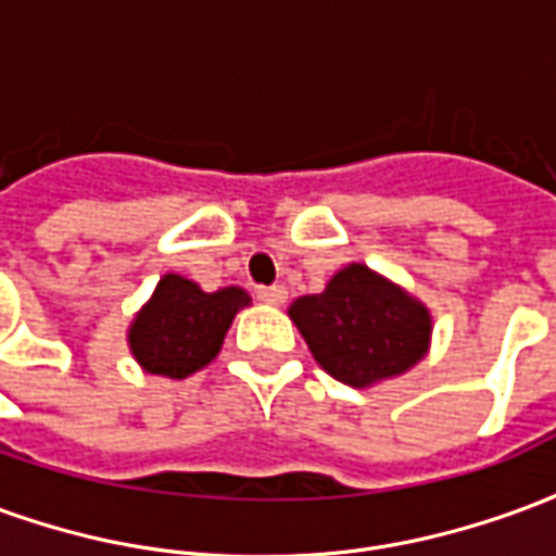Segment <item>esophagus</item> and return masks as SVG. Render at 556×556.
<instances>
[{
    "mask_svg": "<svg viewBox=\"0 0 556 556\" xmlns=\"http://www.w3.org/2000/svg\"><path fill=\"white\" fill-rule=\"evenodd\" d=\"M255 298L262 303H274V306H279V303H286L289 291L282 289V286H262V289L255 291Z\"/></svg>",
    "mask_w": 556,
    "mask_h": 556,
    "instance_id": "obj_1",
    "label": "esophagus"
}]
</instances>
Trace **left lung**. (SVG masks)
Listing matches in <instances>:
<instances>
[{
  "mask_svg": "<svg viewBox=\"0 0 556 556\" xmlns=\"http://www.w3.org/2000/svg\"><path fill=\"white\" fill-rule=\"evenodd\" d=\"M289 315L321 369L351 387L405 372L429 349V309L366 265L339 270L321 294L291 303Z\"/></svg>",
  "mask_w": 556,
  "mask_h": 556,
  "instance_id": "left-lung-1",
  "label": "left lung"
}]
</instances>
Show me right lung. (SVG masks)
<instances>
[{
	"instance_id": "1",
	"label": "right lung",
	"mask_w": 556,
	"mask_h": 556,
	"mask_svg": "<svg viewBox=\"0 0 556 556\" xmlns=\"http://www.w3.org/2000/svg\"><path fill=\"white\" fill-rule=\"evenodd\" d=\"M247 303V291L235 286L207 294L190 279L166 274L130 327V351L146 372L187 378L217 357L231 318Z\"/></svg>"
}]
</instances>
